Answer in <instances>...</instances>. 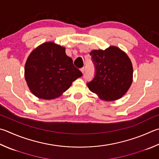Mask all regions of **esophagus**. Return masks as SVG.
I'll return each mask as SVG.
<instances>
[{
  "instance_id": "34e87169",
  "label": "esophagus",
  "mask_w": 159,
  "mask_h": 159,
  "mask_svg": "<svg viewBox=\"0 0 159 159\" xmlns=\"http://www.w3.org/2000/svg\"><path fill=\"white\" fill-rule=\"evenodd\" d=\"M80 71H81V72H82L83 74H84V72H85V67L80 68Z\"/></svg>"
}]
</instances>
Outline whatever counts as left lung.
<instances>
[{
    "label": "left lung",
    "mask_w": 159,
    "mask_h": 159,
    "mask_svg": "<svg viewBox=\"0 0 159 159\" xmlns=\"http://www.w3.org/2000/svg\"><path fill=\"white\" fill-rule=\"evenodd\" d=\"M94 65L93 79L87 85L106 101H114L125 94L133 81V67L125 52L116 47L90 52Z\"/></svg>",
    "instance_id": "1"
}]
</instances>
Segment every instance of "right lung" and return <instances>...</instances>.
I'll list each match as a JSON object with an SVG mask.
<instances>
[{"instance_id":"right-lung-1","label":"right lung","mask_w":159,"mask_h":159,"mask_svg":"<svg viewBox=\"0 0 159 159\" xmlns=\"http://www.w3.org/2000/svg\"><path fill=\"white\" fill-rule=\"evenodd\" d=\"M82 72L74 67L65 48L47 42L34 49L25 65V79L30 91L43 99L59 97Z\"/></svg>"}]
</instances>
